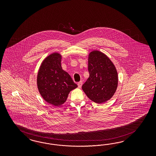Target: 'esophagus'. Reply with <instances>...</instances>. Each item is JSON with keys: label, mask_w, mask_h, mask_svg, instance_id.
I'll return each mask as SVG.
<instances>
[{"label": "esophagus", "mask_w": 156, "mask_h": 156, "mask_svg": "<svg viewBox=\"0 0 156 156\" xmlns=\"http://www.w3.org/2000/svg\"><path fill=\"white\" fill-rule=\"evenodd\" d=\"M82 81H80L78 83V87L79 88H81L82 87Z\"/></svg>", "instance_id": "34e87169"}]
</instances>
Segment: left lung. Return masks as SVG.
<instances>
[{"mask_svg": "<svg viewBox=\"0 0 156 156\" xmlns=\"http://www.w3.org/2000/svg\"><path fill=\"white\" fill-rule=\"evenodd\" d=\"M89 77L82 85L87 97L97 104L112 98L118 86V73L109 57L98 50L90 52L88 57Z\"/></svg>", "mask_w": 156, "mask_h": 156, "instance_id": "obj_1", "label": "left lung"}]
</instances>
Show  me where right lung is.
Returning a JSON list of instances; mask_svg holds the SVG:
<instances>
[{"instance_id":"add662e5","label":"right lung","mask_w":156,"mask_h":156,"mask_svg":"<svg viewBox=\"0 0 156 156\" xmlns=\"http://www.w3.org/2000/svg\"><path fill=\"white\" fill-rule=\"evenodd\" d=\"M62 55L54 52L43 61L37 75V86L47 103L58 106L64 104L71 90L78 87L70 76L62 69Z\"/></svg>"}]
</instances>
